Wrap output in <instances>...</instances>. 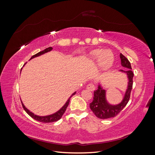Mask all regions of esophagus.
Here are the masks:
<instances>
[{
    "label": "esophagus",
    "instance_id": "1",
    "mask_svg": "<svg viewBox=\"0 0 155 155\" xmlns=\"http://www.w3.org/2000/svg\"><path fill=\"white\" fill-rule=\"evenodd\" d=\"M87 89L88 91L92 92L96 89V87L93 83H89L88 85H87Z\"/></svg>",
    "mask_w": 155,
    "mask_h": 155
}]
</instances>
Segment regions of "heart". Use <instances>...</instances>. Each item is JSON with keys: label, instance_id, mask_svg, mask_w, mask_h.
Returning <instances> with one entry per match:
<instances>
[{"label": "heart", "instance_id": "heart-1", "mask_svg": "<svg viewBox=\"0 0 155 155\" xmlns=\"http://www.w3.org/2000/svg\"><path fill=\"white\" fill-rule=\"evenodd\" d=\"M90 58L93 61H97L102 70L110 68L114 62V54L110 50L97 48L93 50L90 53Z\"/></svg>", "mask_w": 155, "mask_h": 155}]
</instances>
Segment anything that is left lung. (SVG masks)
Returning a JSON list of instances; mask_svg holds the SVG:
<instances>
[{
	"instance_id": "8db88e82",
	"label": "left lung",
	"mask_w": 155,
	"mask_h": 155,
	"mask_svg": "<svg viewBox=\"0 0 155 155\" xmlns=\"http://www.w3.org/2000/svg\"><path fill=\"white\" fill-rule=\"evenodd\" d=\"M120 57L121 59V64L123 67L129 68L127 70H120V71L126 73L128 78V86L126 90L125 96L123 100L118 105H110L106 100V91L101 87L98 85L96 91L94 92V98L92 103L90 104V108L96 117L100 119H108L113 118L118 115L122 110L124 108L129 102L130 92L133 88V79L134 74L132 71V68L129 61L125 56L120 54Z\"/></svg>"
}]
</instances>
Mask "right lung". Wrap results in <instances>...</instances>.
<instances>
[{
  "label": "right lung",
  "mask_w": 155,
  "mask_h": 155,
  "mask_svg": "<svg viewBox=\"0 0 155 155\" xmlns=\"http://www.w3.org/2000/svg\"><path fill=\"white\" fill-rule=\"evenodd\" d=\"M52 49H53L52 47H48V48H46V49H45L44 50L41 51H39V53H37V54H35L34 55H33L32 57L30 59H33V58H35V57H38V56L43 55V54H45V53H46V52H48V51H51ZM25 64H26V63H25ZM21 69H22V68H21ZM76 92H74V93L72 94L71 95V96H70V97L68 98V100L66 102V104H65L63 106V107L61 108V109H59L58 112H55L54 114H50V115H48V116H40L35 115V114H34V113H33V112H30L28 109H26V108L25 107V106L24 105V104H22V101H21V103H22V107L24 108V109H25V110L26 112V113H27L28 114L29 116H30L32 118H34V120H37V121H40V122H43V123H51V122H54V121H58V120H59V119L61 118L62 116H63V114L64 113V112H65V110H66L67 108V107H68V104H69L70 98H71V97H72L73 95H74L75 94H76Z\"/></svg>",
  "instance_id": "obj_1"
}]
</instances>
